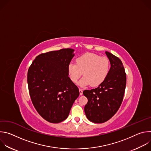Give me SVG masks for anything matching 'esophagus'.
<instances>
[{"label": "esophagus", "mask_w": 151, "mask_h": 151, "mask_svg": "<svg viewBox=\"0 0 151 151\" xmlns=\"http://www.w3.org/2000/svg\"><path fill=\"white\" fill-rule=\"evenodd\" d=\"M79 94H80V96H82V94H83V91L81 90V89H79Z\"/></svg>", "instance_id": "obj_1"}]
</instances>
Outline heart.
<instances>
[{"label": "heart", "mask_w": 151, "mask_h": 151, "mask_svg": "<svg viewBox=\"0 0 151 151\" xmlns=\"http://www.w3.org/2000/svg\"><path fill=\"white\" fill-rule=\"evenodd\" d=\"M110 62L106 57H100L93 53H85L76 59V64L70 63L68 72L70 80L77 83L83 75L79 85L85 87L91 84L93 87L101 85L109 72Z\"/></svg>", "instance_id": "heart-1"}]
</instances>
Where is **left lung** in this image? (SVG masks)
<instances>
[{
  "mask_svg": "<svg viewBox=\"0 0 151 151\" xmlns=\"http://www.w3.org/2000/svg\"><path fill=\"white\" fill-rule=\"evenodd\" d=\"M111 68L105 81L97 88L86 90L83 94L88 99L85 106L86 116L94 123H103L111 119L122 103L126 86V74L121 60L106 51Z\"/></svg>",
  "mask_w": 151,
  "mask_h": 151,
  "instance_id": "obj_1",
  "label": "left lung"
}]
</instances>
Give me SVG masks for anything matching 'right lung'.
<instances>
[{"label":"right lung","mask_w":151,"mask_h":151,"mask_svg":"<svg viewBox=\"0 0 151 151\" xmlns=\"http://www.w3.org/2000/svg\"><path fill=\"white\" fill-rule=\"evenodd\" d=\"M74 51L67 48L41 54L28 70L27 83L33 104L39 114L51 123L65 120L79 95L68 72Z\"/></svg>","instance_id":"obj_1"}]
</instances>
